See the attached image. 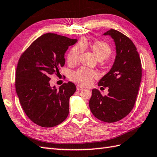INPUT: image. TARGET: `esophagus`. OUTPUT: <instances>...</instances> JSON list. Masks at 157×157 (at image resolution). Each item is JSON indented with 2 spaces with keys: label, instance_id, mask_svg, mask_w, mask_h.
Here are the masks:
<instances>
[{
  "label": "esophagus",
  "instance_id": "34e87169",
  "mask_svg": "<svg viewBox=\"0 0 157 157\" xmlns=\"http://www.w3.org/2000/svg\"><path fill=\"white\" fill-rule=\"evenodd\" d=\"M77 90L78 91H81V90H83V87L79 86V85H77Z\"/></svg>",
  "mask_w": 157,
  "mask_h": 157
}]
</instances>
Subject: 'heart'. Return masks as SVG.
Segmentation results:
<instances>
[{"mask_svg":"<svg viewBox=\"0 0 157 157\" xmlns=\"http://www.w3.org/2000/svg\"><path fill=\"white\" fill-rule=\"evenodd\" d=\"M90 47V50L98 60L102 61L110 57L112 53L110 47L106 43L101 41L94 42L89 45V43L86 40L80 42L71 49L67 56V62L69 64H75L78 61L80 55L83 50ZM97 77V74L85 67H82L74 71L71 74L70 79L73 82L79 83L83 86H87L92 83L94 78Z\"/></svg>","mask_w":157,"mask_h":157,"instance_id":"b5f03b06","label":"heart"}]
</instances>
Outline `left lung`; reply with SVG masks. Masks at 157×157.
<instances>
[{"mask_svg": "<svg viewBox=\"0 0 157 157\" xmlns=\"http://www.w3.org/2000/svg\"><path fill=\"white\" fill-rule=\"evenodd\" d=\"M114 40L116 56L112 67L98 86L108 87V96L92 90L89 101L90 110L96 118L105 122L122 120L132 110L141 82L142 65L133 42L114 29L103 34Z\"/></svg>", "mask_w": 157, "mask_h": 157, "instance_id": "8db88e82", "label": "left lung"}]
</instances>
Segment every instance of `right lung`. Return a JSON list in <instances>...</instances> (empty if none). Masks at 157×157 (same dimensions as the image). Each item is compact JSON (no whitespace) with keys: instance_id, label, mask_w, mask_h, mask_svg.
I'll use <instances>...</instances> for the list:
<instances>
[{"instance_id":"1","label":"right lung","mask_w":157,"mask_h":157,"mask_svg":"<svg viewBox=\"0 0 157 157\" xmlns=\"http://www.w3.org/2000/svg\"><path fill=\"white\" fill-rule=\"evenodd\" d=\"M77 39L54 33L41 35L21 55L16 71V92L22 108L32 122L42 127H53L66 119L69 100L75 93L74 83L57 89L51 87V75L59 71L68 47Z\"/></svg>"}]
</instances>
